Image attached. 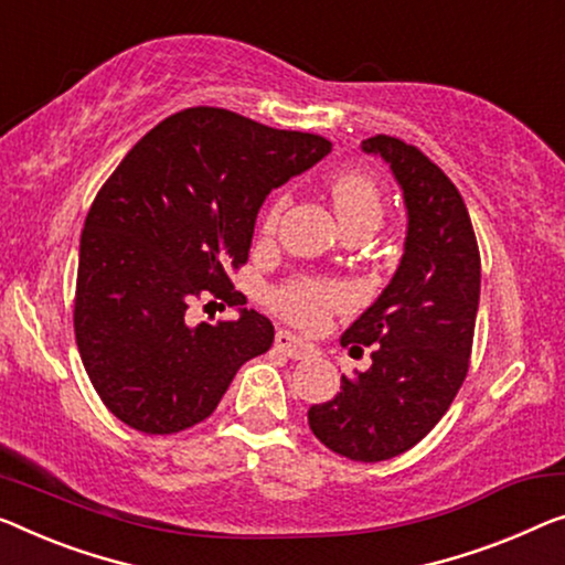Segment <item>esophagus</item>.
Returning a JSON list of instances; mask_svg holds the SVG:
<instances>
[{
    "mask_svg": "<svg viewBox=\"0 0 565 565\" xmlns=\"http://www.w3.org/2000/svg\"><path fill=\"white\" fill-rule=\"evenodd\" d=\"M276 348H279L281 352H286L291 360H307V358H315L317 355V348L315 344H309L305 340H299L297 334L291 332H276Z\"/></svg>",
    "mask_w": 565,
    "mask_h": 565,
    "instance_id": "esophagus-1",
    "label": "esophagus"
}]
</instances>
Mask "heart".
I'll return each mask as SVG.
<instances>
[{
	"label": "heart",
	"instance_id": "1",
	"mask_svg": "<svg viewBox=\"0 0 565 565\" xmlns=\"http://www.w3.org/2000/svg\"><path fill=\"white\" fill-rule=\"evenodd\" d=\"M330 195L342 225L355 221H381L383 215V192L373 177L358 170H344L332 177ZM289 205V195H279L268 205L260 231L271 235L279 225V217ZM350 294L342 284L322 279H297L281 286L274 297V309L289 322L305 327V330H319L327 319L337 311L348 309Z\"/></svg>",
	"mask_w": 565,
	"mask_h": 565
}]
</instances>
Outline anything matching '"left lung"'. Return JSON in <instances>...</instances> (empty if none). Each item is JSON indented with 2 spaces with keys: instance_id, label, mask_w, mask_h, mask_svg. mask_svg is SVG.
Masks as SVG:
<instances>
[{
  "instance_id": "8db88e82",
  "label": "left lung",
  "mask_w": 565,
  "mask_h": 565,
  "mask_svg": "<svg viewBox=\"0 0 565 565\" xmlns=\"http://www.w3.org/2000/svg\"><path fill=\"white\" fill-rule=\"evenodd\" d=\"M398 180L408 207L406 254L385 291L342 334L375 344L373 365L309 408V428L340 457L385 461L416 446L465 383L479 307V246L457 184L424 151L375 134L363 141ZM363 350V348H360Z\"/></svg>"
}]
</instances>
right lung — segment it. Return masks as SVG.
I'll return each mask as SVG.
<instances>
[{
    "mask_svg": "<svg viewBox=\"0 0 565 565\" xmlns=\"http://www.w3.org/2000/svg\"><path fill=\"white\" fill-rule=\"evenodd\" d=\"M330 151L317 134L195 106L159 121L104 182L81 233L73 327L90 383L126 426L164 436L200 424L271 348L256 309L198 327L188 309L246 305L231 274L246 266L258 207Z\"/></svg>",
    "mask_w": 565,
    "mask_h": 565,
    "instance_id": "right-lung-1",
    "label": "right lung"
}]
</instances>
